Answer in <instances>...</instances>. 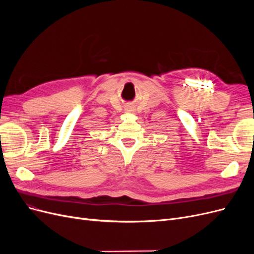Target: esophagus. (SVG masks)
I'll return each instance as SVG.
<instances>
[{
    "label": "esophagus",
    "mask_w": 254,
    "mask_h": 254,
    "mask_svg": "<svg viewBox=\"0 0 254 254\" xmlns=\"http://www.w3.org/2000/svg\"><path fill=\"white\" fill-rule=\"evenodd\" d=\"M134 111V106L133 105H127L125 107V112L126 113H132Z\"/></svg>",
    "instance_id": "1"
}]
</instances>
